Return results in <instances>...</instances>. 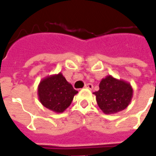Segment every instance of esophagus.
Returning a JSON list of instances; mask_svg holds the SVG:
<instances>
[{
  "instance_id": "obj_1",
  "label": "esophagus",
  "mask_w": 156,
  "mask_h": 156,
  "mask_svg": "<svg viewBox=\"0 0 156 156\" xmlns=\"http://www.w3.org/2000/svg\"><path fill=\"white\" fill-rule=\"evenodd\" d=\"M84 88H88V89H93V84H86L85 85H84Z\"/></svg>"
}]
</instances>
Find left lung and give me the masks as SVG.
<instances>
[{
	"instance_id": "obj_1",
	"label": "left lung",
	"mask_w": 156,
	"mask_h": 156,
	"mask_svg": "<svg viewBox=\"0 0 156 156\" xmlns=\"http://www.w3.org/2000/svg\"><path fill=\"white\" fill-rule=\"evenodd\" d=\"M93 94L102 112L105 114H113L129 105L133 98V88L129 82L109 75L101 80L99 90Z\"/></svg>"
}]
</instances>
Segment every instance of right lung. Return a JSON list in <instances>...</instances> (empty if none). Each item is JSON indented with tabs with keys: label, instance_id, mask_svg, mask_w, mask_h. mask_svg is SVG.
<instances>
[{
	"label": "right lung",
	"instance_id": "add662e5",
	"mask_svg": "<svg viewBox=\"0 0 156 156\" xmlns=\"http://www.w3.org/2000/svg\"><path fill=\"white\" fill-rule=\"evenodd\" d=\"M78 91L66 80L59 72L43 78L38 86L39 101L47 109L59 113L70 106L73 98Z\"/></svg>",
	"mask_w": 156,
	"mask_h": 156
}]
</instances>
